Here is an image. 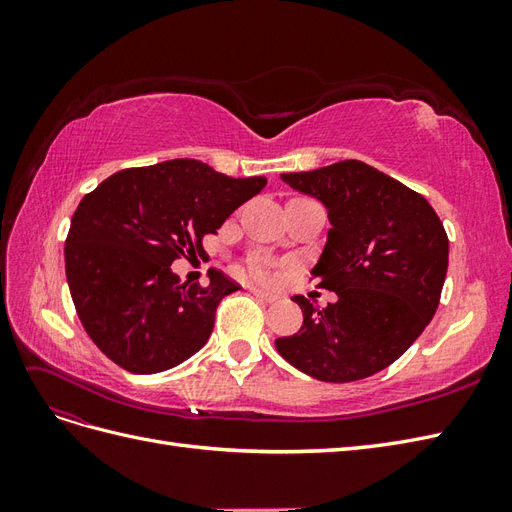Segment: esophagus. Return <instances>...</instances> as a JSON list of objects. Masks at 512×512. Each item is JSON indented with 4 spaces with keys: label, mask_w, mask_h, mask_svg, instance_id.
I'll list each match as a JSON object with an SVG mask.
<instances>
[{
    "label": "esophagus",
    "mask_w": 512,
    "mask_h": 512,
    "mask_svg": "<svg viewBox=\"0 0 512 512\" xmlns=\"http://www.w3.org/2000/svg\"><path fill=\"white\" fill-rule=\"evenodd\" d=\"M252 294H254V297H256L258 301H262V303H273V301H277V294H273V292H267V290H258V288H252Z\"/></svg>",
    "instance_id": "34e87169"
}]
</instances>
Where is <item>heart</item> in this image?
I'll use <instances>...</instances> for the list:
<instances>
[{"mask_svg":"<svg viewBox=\"0 0 512 512\" xmlns=\"http://www.w3.org/2000/svg\"><path fill=\"white\" fill-rule=\"evenodd\" d=\"M247 273H250L254 280H260V282H269L271 280V271H269V267L265 265V262H258V260L250 262V265H247Z\"/></svg>","mask_w":512,"mask_h":512,"instance_id":"b5f03b06","label":"heart"}]
</instances>
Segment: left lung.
I'll return each mask as SVG.
<instances>
[{
  "instance_id": "obj_1",
  "label": "left lung",
  "mask_w": 512,
  "mask_h": 512,
  "mask_svg": "<svg viewBox=\"0 0 512 512\" xmlns=\"http://www.w3.org/2000/svg\"><path fill=\"white\" fill-rule=\"evenodd\" d=\"M282 179L329 211L333 228L312 277L337 301L318 307L297 294L303 327L275 339V348L322 382L374 376L436 314L448 267L446 230L421 194L359 160Z\"/></svg>"
}]
</instances>
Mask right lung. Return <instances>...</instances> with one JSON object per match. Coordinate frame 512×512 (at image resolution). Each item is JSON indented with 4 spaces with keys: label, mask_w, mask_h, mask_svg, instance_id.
<instances>
[{
    "label": "right lung",
    "mask_w": 512,
    "mask_h": 512,
    "mask_svg": "<svg viewBox=\"0 0 512 512\" xmlns=\"http://www.w3.org/2000/svg\"><path fill=\"white\" fill-rule=\"evenodd\" d=\"M265 185L183 158L119 170L85 194L64 254L91 342L132 374H158L203 348L215 307L239 284L218 269L209 286L181 284L170 265L203 254V237Z\"/></svg>",
    "instance_id": "1"
}]
</instances>
